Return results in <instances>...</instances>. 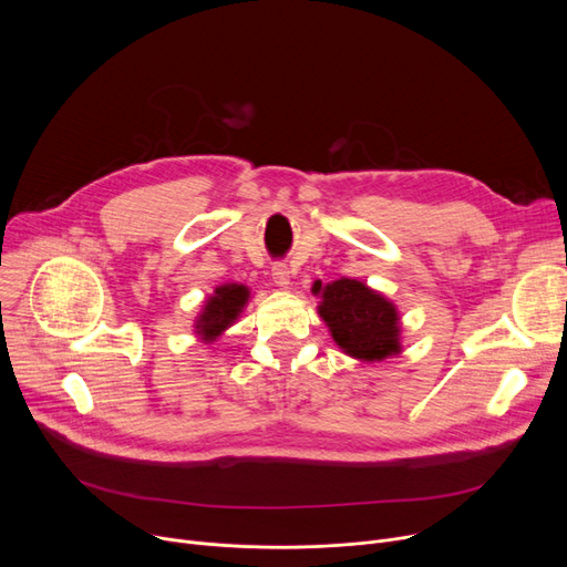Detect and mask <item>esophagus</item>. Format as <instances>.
I'll use <instances>...</instances> for the list:
<instances>
[{"label": "esophagus", "mask_w": 567, "mask_h": 567, "mask_svg": "<svg viewBox=\"0 0 567 567\" xmlns=\"http://www.w3.org/2000/svg\"><path fill=\"white\" fill-rule=\"evenodd\" d=\"M271 276H274V282H276L280 289H287V287L291 285V271H289V266L282 264V261H278V264L271 266Z\"/></svg>", "instance_id": "esophagus-1"}]
</instances>
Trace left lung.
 <instances>
[{
    "label": "left lung",
    "mask_w": 567,
    "mask_h": 567,
    "mask_svg": "<svg viewBox=\"0 0 567 567\" xmlns=\"http://www.w3.org/2000/svg\"><path fill=\"white\" fill-rule=\"evenodd\" d=\"M312 293L321 299L317 312L342 353L361 363H379L402 351V317L381 291L340 278L329 285L317 280Z\"/></svg>",
    "instance_id": "left-lung-1"
}]
</instances>
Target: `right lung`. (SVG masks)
Wrapping results in <instances>:
<instances>
[{"instance_id": "add662e5", "label": "right lung", "mask_w": 567, "mask_h": 567, "mask_svg": "<svg viewBox=\"0 0 567 567\" xmlns=\"http://www.w3.org/2000/svg\"><path fill=\"white\" fill-rule=\"evenodd\" d=\"M248 301L250 287L246 285L227 282L216 287L214 293L204 301L202 312L195 317V336L206 344L216 342L229 326L241 317Z\"/></svg>"}]
</instances>
